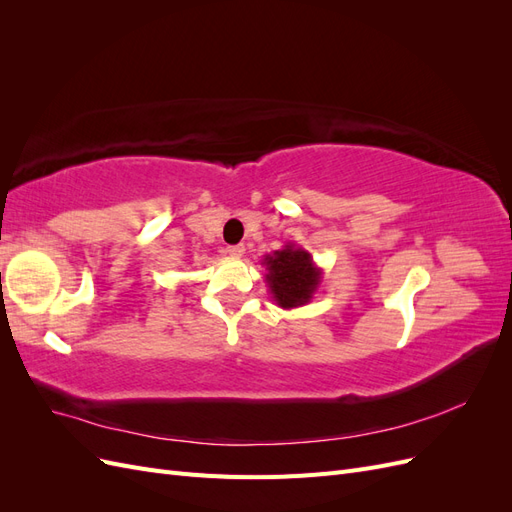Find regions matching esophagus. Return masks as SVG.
I'll return each instance as SVG.
<instances>
[{
  "label": "esophagus",
  "instance_id": "1",
  "mask_svg": "<svg viewBox=\"0 0 512 512\" xmlns=\"http://www.w3.org/2000/svg\"><path fill=\"white\" fill-rule=\"evenodd\" d=\"M226 252H228L230 256L241 258V256L245 254V245H243V243H237V245H228V247H226Z\"/></svg>",
  "mask_w": 512,
  "mask_h": 512
}]
</instances>
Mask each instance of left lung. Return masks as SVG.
Returning <instances> with one entry per match:
<instances>
[{
	"label": "left lung",
	"instance_id": "obj_1",
	"mask_svg": "<svg viewBox=\"0 0 512 512\" xmlns=\"http://www.w3.org/2000/svg\"><path fill=\"white\" fill-rule=\"evenodd\" d=\"M267 267L265 282L271 299L282 309L307 305L322 282V269L316 265L312 254L301 245L288 241L282 250H275L262 258Z\"/></svg>",
	"mask_w": 512,
	"mask_h": 512
}]
</instances>
